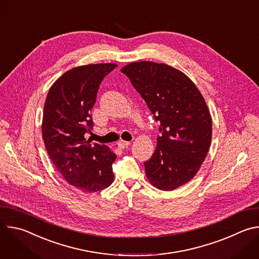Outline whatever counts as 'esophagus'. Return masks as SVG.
<instances>
[{
    "label": "esophagus",
    "mask_w": 259,
    "mask_h": 259,
    "mask_svg": "<svg viewBox=\"0 0 259 259\" xmlns=\"http://www.w3.org/2000/svg\"><path fill=\"white\" fill-rule=\"evenodd\" d=\"M130 141H125V140H120L119 142H118V146L120 147V149H125V147H127V146H129L130 145Z\"/></svg>",
    "instance_id": "1"
}]
</instances>
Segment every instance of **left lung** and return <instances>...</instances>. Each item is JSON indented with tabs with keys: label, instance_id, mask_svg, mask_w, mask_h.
<instances>
[{
	"label": "left lung",
	"instance_id": "left-lung-1",
	"mask_svg": "<svg viewBox=\"0 0 259 259\" xmlns=\"http://www.w3.org/2000/svg\"><path fill=\"white\" fill-rule=\"evenodd\" d=\"M160 124L157 147L144 162L154 187L173 191L199 171L211 144L212 120L191 79L180 70L152 61L133 62L121 70Z\"/></svg>",
	"mask_w": 259,
	"mask_h": 259
}]
</instances>
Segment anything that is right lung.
Masks as SVG:
<instances>
[{
	"label": "right lung",
	"instance_id": "1",
	"mask_svg": "<svg viewBox=\"0 0 259 259\" xmlns=\"http://www.w3.org/2000/svg\"><path fill=\"white\" fill-rule=\"evenodd\" d=\"M115 63L78 66L51 86L44 105L42 134L47 153L63 178L84 193L106 189L114 181L117 156L104 144L86 139L90 115L102 80Z\"/></svg>",
	"mask_w": 259,
	"mask_h": 259
}]
</instances>
